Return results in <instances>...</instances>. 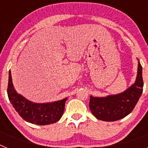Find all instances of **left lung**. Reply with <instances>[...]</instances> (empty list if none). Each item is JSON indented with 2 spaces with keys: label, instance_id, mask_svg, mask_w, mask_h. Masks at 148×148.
Here are the masks:
<instances>
[{
  "label": "left lung",
  "instance_id": "obj_1",
  "mask_svg": "<svg viewBox=\"0 0 148 148\" xmlns=\"http://www.w3.org/2000/svg\"><path fill=\"white\" fill-rule=\"evenodd\" d=\"M142 66L138 63L136 82L125 92L107 97L90 96L89 107L94 116L105 121H114L125 118L131 113L143 91Z\"/></svg>",
  "mask_w": 148,
  "mask_h": 148
}]
</instances>
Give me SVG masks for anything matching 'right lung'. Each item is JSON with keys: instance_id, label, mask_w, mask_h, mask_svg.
<instances>
[{"instance_id": "add662e5", "label": "right lung", "mask_w": 148, "mask_h": 148, "mask_svg": "<svg viewBox=\"0 0 148 148\" xmlns=\"http://www.w3.org/2000/svg\"><path fill=\"white\" fill-rule=\"evenodd\" d=\"M7 94L9 100L23 119L32 124L46 125L53 124L61 118L66 99L51 103H33L18 94L13 87L11 72L9 73Z\"/></svg>"}]
</instances>
